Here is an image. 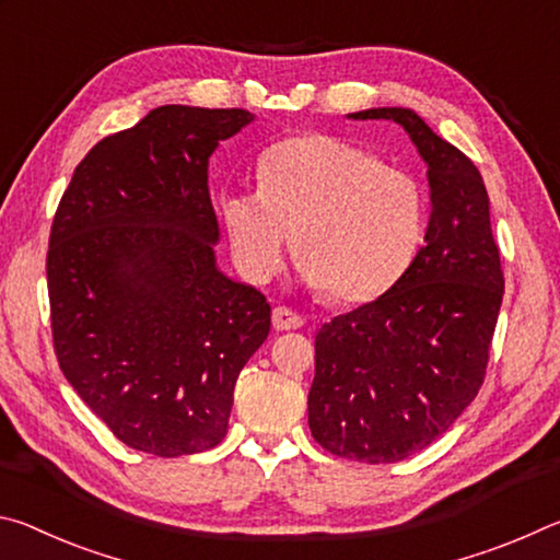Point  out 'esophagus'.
<instances>
[{
  "instance_id": "obj_1",
  "label": "esophagus",
  "mask_w": 560,
  "mask_h": 560,
  "mask_svg": "<svg viewBox=\"0 0 560 560\" xmlns=\"http://www.w3.org/2000/svg\"><path fill=\"white\" fill-rule=\"evenodd\" d=\"M271 318H273V328H277V330H293V328L303 326V318L296 314V311H291L287 306L273 308Z\"/></svg>"
}]
</instances>
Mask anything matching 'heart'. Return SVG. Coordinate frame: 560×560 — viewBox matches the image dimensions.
Here are the masks:
<instances>
[{"label": "heart", "instance_id": "obj_1", "mask_svg": "<svg viewBox=\"0 0 560 560\" xmlns=\"http://www.w3.org/2000/svg\"><path fill=\"white\" fill-rule=\"evenodd\" d=\"M236 267L273 279L291 240L301 277L338 303L377 299L410 267L424 234V195L405 170L330 136L269 148L259 187L222 197Z\"/></svg>", "mask_w": 560, "mask_h": 560}]
</instances>
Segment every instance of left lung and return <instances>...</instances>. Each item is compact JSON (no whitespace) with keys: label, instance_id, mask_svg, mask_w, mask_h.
<instances>
[{"label":"left lung","instance_id":"1","mask_svg":"<svg viewBox=\"0 0 560 560\" xmlns=\"http://www.w3.org/2000/svg\"><path fill=\"white\" fill-rule=\"evenodd\" d=\"M348 118L393 120L410 136L428 167L430 220L383 296L318 330L308 428L338 457L390 464L430 447L477 397L504 273L485 179L467 155L410 108Z\"/></svg>","mask_w":560,"mask_h":560}]
</instances>
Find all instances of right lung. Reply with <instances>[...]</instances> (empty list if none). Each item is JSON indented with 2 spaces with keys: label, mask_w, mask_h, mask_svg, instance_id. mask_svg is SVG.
Segmentation results:
<instances>
[{
  "label": "right lung",
  "mask_w": 560,
  "mask_h": 560,
  "mask_svg": "<svg viewBox=\"0 0 560 560\" xmlns=\"http://www.w3.org/2000/svg\"><path fill=\"white\" fill-rule=\"evenodd\" d=\"M242 108L160 106L103 138L54 217V348L81 400L132 450L183 457L224 440L242 368L271 328L267 296L220 269L207 185Z\"/></svg>",
  "instance_id": "add662e5"
}]
</instances>
